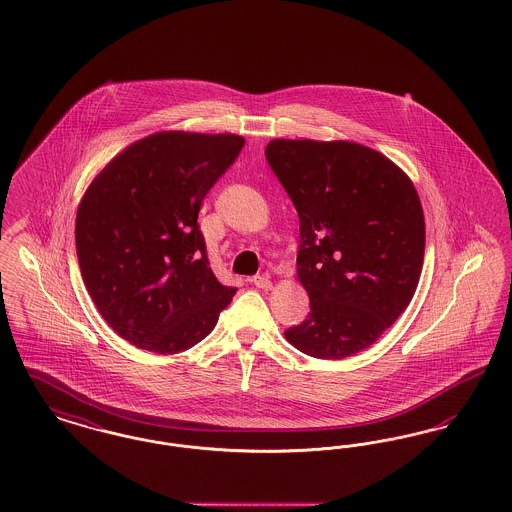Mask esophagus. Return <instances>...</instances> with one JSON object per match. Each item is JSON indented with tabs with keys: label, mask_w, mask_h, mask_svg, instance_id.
I'll return each mask as SVG.
<instances>
[{
	"label": "esophagus",
	"mask_w": 512,
	"mask_h": 512,
	"mask_svg": "<svg viewBox=\"0 0 512 512\" xmlns=\"http://www.w3.org/2000/svg\"><path fill=\"white\" fill-rule=\"evenodd\" d=\"M251 284H253V286H257L259 290H270V288H272V282H270V278L265 276V274L253 276V278H251Z\"/></svg>",
	"instance_id": "obj_1"
}]
</instances>
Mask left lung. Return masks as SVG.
<instances>
[{"label":"left lung","instance_id":"left-lung-1","mask_svg":"<svg viewBox=\"0 0 512 512\" xmlns=\"http://www.w3.org/2000/svg\"><path fill=\"white\" fill-rule=\"evenodd\" d=\"M265 155L299 215L297 278L311 301L284 336L317 359L355 355L416 292L426 226L414 184L386 155L355 142L280 138Z\"/></svg>","mask_w":512,"mask_h":512}]
</instances>
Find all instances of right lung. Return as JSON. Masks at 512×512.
Listing matches in <instances>:
<instances>
[{"instance_id":"1","label":"right lung","mask_w":512,"mask_h":512,"mask_svg":"<svg viewBox=\"0 0 512 512\" xmlns=\"http://www.w3.org/2000/svg\"><path fill=\"white\" fill-rule=\"evenodd\" d=\"M244 144L236 134H149L113 157L80 199L74 238L84 286L132 345L186 351L232 301L236 288L209 267L197 213Z\"/></svg>"}]
</instances>
